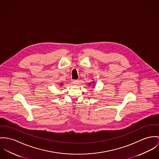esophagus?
I'll return each instance as SVG.
<instances>
[{
	"instance_id": "obj_1",
	"label": "esophagus",
	"mask_w": 159,
	"mask_h": 159,
	"mask_svg": "<svg viewBox=\"0 0 159 159\" xmlns=\"http://www.w3.org/2000/svg\"><path fill=\"white\" fill-rule=\"evenodd\" d=\"M78 82H79L78 80H73V81L74 84H75V85L78 84Z\"/></svg>"
}]
</instances>
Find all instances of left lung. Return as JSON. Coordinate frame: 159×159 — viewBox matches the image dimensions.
Segmentation results:
<instances>
[{
    "instance_id": "8db88e82",
    "label": "left lung",
    "mask_w": 159,
    "mask_h": 159,
    "mask_svg": "<svg viewBox=\"0 0 159 159\" xmlns=\"http://www.w3.org/2000/svg\"><path fill=\"white\" fill-rule=\"evenodd\" d=\"M89 85H90V84H89Z\"/></svg>"
}]
</instances>
